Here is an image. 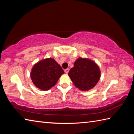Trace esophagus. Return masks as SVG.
Segmentation results:
<instances>
[{"label": "esophagus", "mask_w": 134, "mask_h": 134, "mask_svg": "<svg viewBox=\"0 0 134 134\" xmlns=\"http://www.w3.org/2000/svg\"><path fill=\"white\" fill-rule=\"evenodd\" d=\"M64 71H65V72L66 73V74H68L69 73V70L68 69H65L64 70Z\"/></svg>", "instance_id": "obj_1"}]
</instances>
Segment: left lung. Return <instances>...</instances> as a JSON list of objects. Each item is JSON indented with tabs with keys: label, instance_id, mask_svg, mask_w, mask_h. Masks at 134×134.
<instances>
[{
	"label": "left lung",
	"instance_id": "1",
	"mask_svg": "<svg viewBox=\"0 0 134 134\" xmlns=\"http://www.w3.org/2000/svg\"><path fill=\"white\" fill-rule=\"evenodd\" d=\"M68 75L76 87L82 91H87L97 83L101 72L96 63L90 59L79 58L75 62Z\"/></svg>",
	"mask_w": 134,
	"mask_h": 134
}]
</instances>
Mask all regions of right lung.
I'll return each instance as SVG.
<instances>
[{"instance_id": "obj_1", "label": "right lung", "mask_w": 134, "mask_h": 134, "mask_svg": "<svg viewBox=\"0 0 134 134\" xmlns=\"http://www.w3.org/2000/svg\"><path fill=\"white\" fill-rule=\"evenodd\" d=\"M64 73L63 70L55 60L48 58L35 64L30 73V77L37 87L47 90L55 86Z\"/></svg>"}]
</instances>
